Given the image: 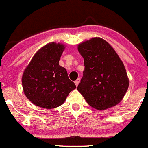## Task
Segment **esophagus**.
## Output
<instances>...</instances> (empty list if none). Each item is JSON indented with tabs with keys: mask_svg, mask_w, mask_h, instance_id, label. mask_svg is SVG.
<instances>
[{
	"mask_svg": "<svg viewBox=\"0 0 148 148\" xmlns=\"http://www.w3.org/2000/svg\"><path fill=\"white\" fill-rule=\"evenodd\" d=\"M79 82H80V79L78 78L77 79V80H76L75 82H74V83H75L76 86H78V85H79Z\"/></svg>",
	"mask_w": 148,
	"mask_h": 148,
	"instance_id": "1",
	"label": "esophagus"
}]
</instances>
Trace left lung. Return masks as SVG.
I'll list each match as a JSON object with an SVG mask.
<instances>
[{
	"mask_svg": "<svg viewBox=\"0 0 148 148\" xmlns=\"http://www.w3.org/2000/svg\"><path fill=\"white\" fill-rule=\"evenodd\" d=\"M85 70L77 90L91 107L99 110L121 102L129 81L124 65L105 40L93 38L78 46Z\"/></svg>",
	"mask_w": 148,
	"mask_h": 148,
	"instance_id": "1",
	"label": "left lung"
}]
</instances>
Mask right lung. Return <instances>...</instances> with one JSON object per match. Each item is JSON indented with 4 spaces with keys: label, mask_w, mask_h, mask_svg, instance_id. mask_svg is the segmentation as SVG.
<instances>
[{
    "label": "right lung",
    "mask_w": 148,
    "mask_h": 148,
    "mask_svg": "<svg viewBox=\"0 0 148 148\" xmlns=\"http://www.w3.org/2000/svg\"><path fill=\"white\" fill-rule=\"evenodd\" d=\"M63 45L49 43L40 49L25 70L22 78L26 97L35 105L52 109L63 104L76 85L59 65Z\"/></svg>",
    "instance_id": "1"
}]
</instances>
